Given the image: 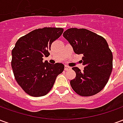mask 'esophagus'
Wrapping results in <instances>:
<instances>
[{"instance_id":"obj_1","label":"esophagus","mask_w":123,"mask_h":123,"mask_svg":"<svg viewBox=\"0 0 123 123\" xmlns=\"http://www.w3.org/2000/svg\"><path fill=\"white\" fill-rule=\"evenodd\" d=\"M70 68H71L70 67H68V66H67V65H66V66H65V67H64V70H69Z\"/></svg>"}]
</instances>
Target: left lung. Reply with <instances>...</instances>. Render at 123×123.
Listing matches in <instances>:
<instances>
[{"mask_svg": "<svg viewBox=\"0 0 123 123\" xmlns=\"http://www.w3.org/2000/svg\"><path fill=\"white\" fill-rule=\"evenodd\" d=\"M63 37L75 53L84 55V70L72 68L76 77L70 80L72 88L81 96L99 92L107 84L113 69V55L107 41L86 29L70 28L63 33Z\"/></svg>", "mask_w": 123, "mask_h": 123, "instance_id": "left-lung-1", "label": "left lung"}]
</instances>
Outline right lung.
I'll use <instances>...</instances> for the list:
<instances>
[{"instance_id": "1", "label": "right lung", "mask_w": 123, "mask_h": 123, "mask_svg": "<svg viewBox=\"0 0 123 123\" xmlns=\"http://www.w3.org/2000/svg\"><path fill=\"white\" fill-rule=\"evenodd\" d=\"M61 28H43L20 37L12 51V68L18 84L28 94L34 97L46 95L57 76L64 70L62 63L52 64L43 56L50 55L54 41L62 35Z\"/></svg>"}]
</instances>
